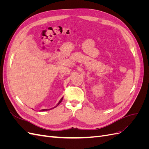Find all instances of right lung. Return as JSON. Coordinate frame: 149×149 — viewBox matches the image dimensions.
I'll list each match as a JSON object with an SVG mask.
<instances>
[{"mask_svg": "<svg viewBox=\"0 0 149 149\" xmlns=\"http://www.w3.org/2000/svg\"><path fill=\"white\" fill-rule=\"evenodd\" d=\"M63 97H62V98L61 99V100H60V101L59 102H58V104H57V105H56V106H55V107H56V106H58V105H59V104H60L61 103V101H62V100H63ZM48 110H49V109H42V110H41V111H48Z\"/></svg>", "mask_w": 149, "mask_h": 149, "instance_id": "1", "label": "right lung"}]
</instances>
